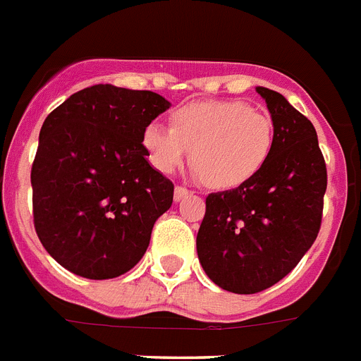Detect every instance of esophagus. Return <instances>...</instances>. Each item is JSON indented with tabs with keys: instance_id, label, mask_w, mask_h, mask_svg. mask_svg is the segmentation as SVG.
<instances>
[{
	"instance_id": "obj_1",
	"label": "esophagus",
	"mask_w": 361,
	"mask_h": 361,
	"mask_svg": "<svg viewBox=\"0 0 361 361\" xmlns=\"http://www.w3.org/2000/svg\"><path fill=\"white\" fill-rule=\"evenodd\" d=\"M188 195H192V192H190V190H186V188H183V186L175 188V192H173L175 202H180L183 199H186Z\"/></svg>"
}]
</instances>
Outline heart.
<instances>
[{
  "instance_id": "1",
  "label": "heart",
  "mask_w": 361,
  "mask_h": 361,
  "mask_svg": "<svg viewBox=\"0 0 361 361\" xmlns=\"http://www.w3.org/2000/svg\"><path fill=\"white\" fill-rule=\"evenodd\" d=\"M171 129L147 124L140 142L151 166L171 173L192 149V164L206 186L233 190L259 173L274 146L269 115L241 100L197 102L169 116Z\"/></svg>"
}]
</instances>
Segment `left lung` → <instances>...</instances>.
I'll list each match as a JSON object with an SVG mask.
<instances>
[{
  "label": "left lung",
  "instance_id": "1",
  "mask_svg": "<svg viewBox=\"0 0 361 361\" xmlns=\"http://www.w3.org/2000/svg\"><path fill=\"white\" fill-rule=\"evenodd\" d=\"M255 91L272 116V153L252 180L206 197L197 233L206 276L233 294H255L292 272L318 237L327 190L312 122L279 92Z\"/></svg>",
  "mask_w": 361,
  "mask_h": 361
}]
</instances>
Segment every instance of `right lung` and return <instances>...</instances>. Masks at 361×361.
Wrapping results in <instances>:
<instances>
[{"instance_id":"right-lung-1","label":"right lung","mask_w":361,"mask_h":361,"mask_svg":"<svg viewBox=\"0 0 361 361\" xmlns=\"http://www.w3.org/2000/svg\"><path fill=\"white\" fill-rule=\"evenodd\" d=\"M169 106L153 91L100 84L45 118L30 171L34 228L63 269L113 279L142 259L173 184L149 164L140 135Z\"/></svg>"}]
</instances>
